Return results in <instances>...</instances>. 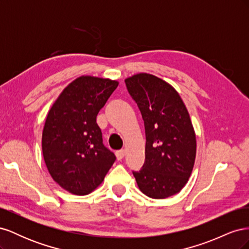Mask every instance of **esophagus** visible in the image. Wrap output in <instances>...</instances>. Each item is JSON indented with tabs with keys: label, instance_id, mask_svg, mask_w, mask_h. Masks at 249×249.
<instances>
[{
	"label": "esophagus",
	"instance_id": "1",
	"mask_svg": "<svg viewBox=\"0 0 249 249\" xmlns=\"http://www.w3.org/2000/svg\"><path fill=\"white\" fill-rule=\"evenodd\" d=\"M124 154H125L124 149H120V150H117V152H116V158H117L118 160H122V159H124Z\"/></svg>",
	"mask_w": 249,
	"mask_h": 249
}]
</instances>
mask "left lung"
<instances>
[{
  "label": "left lung",
  "mask_w": 249,
  "mask_h": 249,
  "mask_svg": "<svg viewBox=\"0 0 249 249\" xmlns=\"http://www.w3.org/2000/svg\"><path fill=\"white\" fill-rule=\"evenodd\" d=\"M145 127V162L133 171L142 193L155 199L172 196L189 179L196 157V136L177 90L154 74L140 72L124 80Z\"/></svg>",
  "instance_id": "8db88e82"
}]
</instances>
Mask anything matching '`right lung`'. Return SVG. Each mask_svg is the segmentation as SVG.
Masks as SVG:
<instances>
[{"mask_svg": "<svg viewBox=\"0 0 249 249\" xmlns=\"http://www.w3.org/2000/svg\"><path fill=\"white\" fill-rule=\"evenodd\" d=\"M117 86L116 80L81 76L48 113L41 139L44 163L53 179L71 194L95 190L115 161L103 144L96 116Z\"/></svg>", "mask_w": 249, "mask_h": 249, "instance_id": "add662e5", "label": "right lung"}]
</instances>
